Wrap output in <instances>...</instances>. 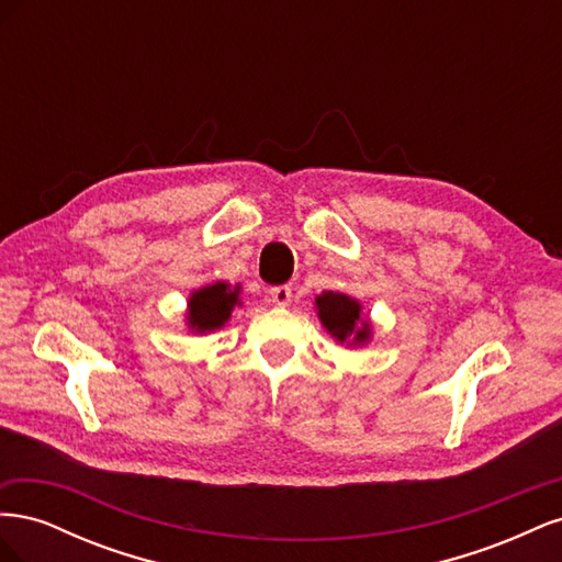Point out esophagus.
<instances>
[{
	"instance_id": "obj_1",
	"label": "esophagus",
	"mask_w": 562,
	"mask_h": 562,
	"mask_svg": "<svg viewBox=\"0 0 562 562\" xmlns=\"http://www.w3.org/2000/svg\"><path fill=\"white\" fill-rule=\"evenodd\" d=\"M291 297H293V291L288 285H274L269 288V300L279 304V307H288L291 304Z\"/></svg>"
}]
</instances>
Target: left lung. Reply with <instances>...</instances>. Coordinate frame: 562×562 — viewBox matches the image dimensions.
<instances>
[{
    "instance_id": "1",
    "label": "left lung",
    "mask_w": 562,
    "mask_h": 562,
    "mask_svg": "<svg viewBox=\"0 0 562 562\" xmlns=\"http://www.w3.org/2000/svg\"><path fill=\"white\" fill-rule=\"evenodd\" d=\"M316 307L321 323L328 328V333H333L339 339V342H345L347 337H353V342H366L368 339V323H363V328H356L361 307L359 302L351 300L349 295L326 291L316 297Z\"/></svg>"
}]
</instances>
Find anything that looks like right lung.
I'll return each mask as SVG.
<instances>
[{"label":"right lung","mask_w":562,"mask_h":562,"mask_svg":"<svg viewBox=\"0 0 562 562\" xmlns=\"http://www.w3.org/2000/svg\"><path fill=\"white\" fill-rule=\"evenodd\" d=\"M234 304H239V288H229L227 283L217 281L213 285L201 288L190 297V326L196 333L215 330L225 326Z\"/></svg>","instance_id":"obj_1"}]
</instances>
